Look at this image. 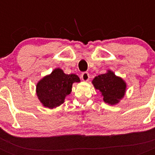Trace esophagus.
Instances as JSON below:
<instances>
[{
    "instance_id": "obj_1",
    "label": "esophagus",
    "mask_w": 155,
    "mask_h": 155,
    "mask_svg": "<svg viewBox=\"0 0 155 155\" xmlns=\"http://www.w3.org/2000/svg\"><path fill=\"white\" fill-rule=\"evenodd\" d=\"M81 79H82L84 81H87V80H89V74L87 72H83L81 74Z\"/></svg>"
}]
</instances>
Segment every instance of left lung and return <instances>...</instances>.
<instances>
[{
    "mask_svg": "<svg viewBox=\"0 0 155 155\" xmlns=\"http://www.w3.org/2000/svg\"><path fill=\"white\" fill-rule=\"evenodd\" d=\"M92 83L95 88L101 92L104 101L108 104H117L125 96L126 84L112 71L96 76Z\"/></svg>",
    "mask_w": 155,
    "mask_h": 155,
    "instance_id": "8db88e82",
    "label": "left lung"
}]
</instances>
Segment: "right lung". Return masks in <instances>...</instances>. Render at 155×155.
<instances>
[{
  "mask_svg": "<svg viewBox=\"0 0 155 155\" xmlns=\"http://www.w3.org/2000/svg\"><path fill=\"white\" fill-rule=\"evenodd\" d=\"M75 82H80L78 75H67L62 69L56 68L37 84L38 98L44 107L56 108L64 102L65 97L71 92L73 83Z\"/></svg>",
  "mask_w": 155,
  "mask_h": 155,
  "instance_id": "1",
  "label": "right lung"
}]
</instances>
